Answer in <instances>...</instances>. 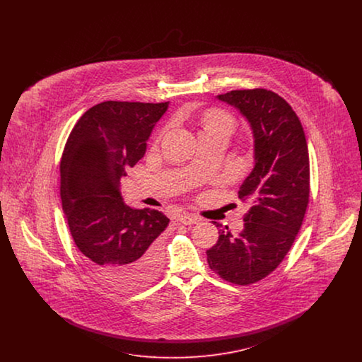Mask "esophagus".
<instances>
[{"mask_svg": "<svg viewBox=\"0 0 362 362\" xmlns=\"http://www.w3.org/2000/svg\"><path fill=\"white\" fill-rule=\"evenodd\" d=\"M177 220H179L180 224L183 225H194L199 221V218H197L194 216H189V214H182Z\"/></svg>", "mask_w": 362, "mask_h": 362, "instance_id": "esophagus-1", "label": "esophagus"}]
</instances>
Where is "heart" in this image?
I'll return each instance as SVG.
<instances>
[{
    "instance_id": "heart-1",
    "label": "heart",
    "mask_w": 362,
    "mask_h": 362,
    "mask_svg": "<svg viewBox=\"0 0 362 362\" xmlns=\"http://www.w3.org/2000/svg\"><path fill=\"white\" fill-rule=\"evenodd\" d=\"M233 119L228 114L218 110L209 111L202 118V133L225 132L229 134L233 130Z\"/></svg>"
}]
</instances>
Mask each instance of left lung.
<instances>
[{
	"mask_svg": "<svg viewBox=\"0 0 362 362\" xmlns=\"http://www.w3.org/2000/svg\"><path fill=\"white\" fill-rule=\"evenodd\" d=\"M217 99L240 112L254 138V168L239 198L248 204L244 229L233 236L218 228L207 250L210 269L225 281L250 285L274 272L292 247L310 198V156L292 107L267 89L230 90Z\"/></svg>",
	"mask_w": 362,
	"mask_h": 362,
	"instance_id": "8db88e82",
	"label": "left lung"
}]
</instances>
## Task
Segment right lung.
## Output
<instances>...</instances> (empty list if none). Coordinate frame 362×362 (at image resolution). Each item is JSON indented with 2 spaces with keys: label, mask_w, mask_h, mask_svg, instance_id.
I'll list each match as a JSON object with an SVG mask.
<instances>
[{
  "label": "right lung",
  "mask_w": 362,
  "mask_h": 362,
  "mask_svg": "<svg viewBox=\"0 0 362 362\" xmlns=\"http://www.w3.org/2000/svg\"><path fill=\"white\" fill-rule=\"evenodd\" d=\"M165 103L104 102L70 133L61 160V199L70 233L92 272L119 291H136L161 269L158 236L170 218L122 201L121 179L146 152Z\"/></svg>",
  "instance_id": "right-lung-1"
}]
</instances>
